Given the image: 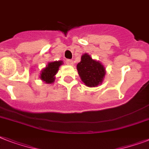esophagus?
Returning a JSON list of instances; mask_svg holds the SVG:
<instances>
[{
  "instance_id": "34e87169",
  "label": "esophagus",
  "mask_w": 149,
  "mask_h": 149,
  "mask_svg": "<svg viewBox=\"0 0 149 149\" xmlns=\"http://www.w3.org/2000/svg\"><path fill=\"white\" fill-rule=\"evenodd\" d=\"M66 63L67 64V65H70V66H72V65L74 64V63H73V61H72V60H66Z\"/></svg>"
}]
</instances>
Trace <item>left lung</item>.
<instances>
[{"mask_svg":"<svg viewBox=\"0 0 149 149\" xmlns=\"http://www.w3.org/2000/svg\"><path fill=\"white\" fill-rule=\"evenodd\" d=\"M77 67L80 79L86 86L95 87L102 83L106 69L101 63L93 60L88 54L81 56V61Z\"/></svg>","mask_w":149,"mask_h":149,"instance_id":"1","label":"left lung"}]
</instances>
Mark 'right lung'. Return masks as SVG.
<instances>
[{
  "label": "right lung",
  "mask_w": 149,
  "mask_h": 149,
  "mask_svg": "<svg viewBox=\"0 0 149 149\" xmlns=\"http://www.w3.org/2000/svg\"><path fill=\"white\" fill-rule=\"evenodd\" d=\"M63 64L62 60L50 62L47 64L45 68L41 70L40 79L46 83L50 84L55 80V75L59 70V67Z\"/></svg>",
  "instance_id": "obj_1"
}]
</instances>
